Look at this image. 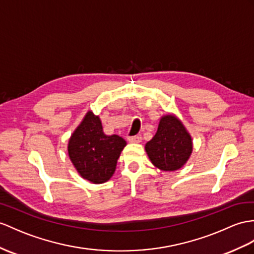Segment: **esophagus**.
I'll return each mask as SVG.
<instances>
[{
  "label": "esophagus",
  "instance_id": "esophagus-1",
  "mask_svg": "<svg viewBox=\"0 0 254 254\" xmlns=\"http://www.w3.org/2000/svg\"><path fill=\"white\" fill-rule=\"evenodd\" d=\"M142 138L140 137V135H132V137H128V141L130 142V143H139V142H141Z\"/></svg>",
  "mask_w": 254,
  "mask_h": 254
}]
</instances>
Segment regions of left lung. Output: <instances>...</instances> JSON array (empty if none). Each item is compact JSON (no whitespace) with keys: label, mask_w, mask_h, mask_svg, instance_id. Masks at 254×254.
Segmentation results:
<instances>
[{"label":"left lung","mask_w":254,"mask_h":254,"mask_svg":"<svg viewBox=\"0 0 254 254\" xmlns=\"http://www.w3.org/2000/svg\"><path fill=\"white\" fill-rule=\"evenodd\" d=\"M152 164L164 171H176L188 162L193 142L187 128L175 115H165L159 121L155 135L145 144Z\"/></svg>","instance_id":"1"}]
</instances>
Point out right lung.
I'll list each match as a JSON object with an SVG mask.
<instances>
[{
    "instance_id": "add662e5",
    "label": "right lung",
    "mask_w": 254,
    "mask_h": 254,
    "mask_svg": "<svg viewBox=\"0 0 254 254\" xmlns=\"http://www.w3.org/2000/svg\"><path fill=\"white\" fill-rule=\"evenodd\" d=\"M125 146L126 141L120 135L104 133L99 116L88 111L71 135L67 153L80 177L100 184L113 176Z\"/></svg>"
}]
</instances>
